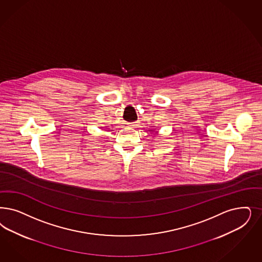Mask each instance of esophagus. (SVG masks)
Wrapping results in <instances>:
<instances>
[{"instance_id":"1","label":"esophagus","mask_w":262,"mask_h":262,"mask_svg":"<svg viewBox=\"0 0 262 262\" xmlns=\"http://www.w3.org/2000/svg\"><path fill=\"white\" fill-rule=\"evenodd\" d=\"M138 125H139V122H138V121L134 122V123H129V124H128V126H132V127H137Z\"/></svg>"}]
</instances>
